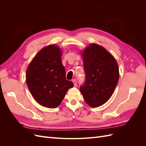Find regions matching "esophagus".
Masks as SVG:
<instances>
[{"instance_id": "esophagus-1", "label": "esophagus", "mask_w": 146, "mask_h": 146, "mask_svg": "<svg viewBox=\"0 0 146 146\" xmlns=\"http://www.w3.org/2000/svg\"><path fill=\"white\" fill-rule=\"evenodd\" d=\"M72 82L74 83V86H77V80H76V79H74V80H72Z\"/></svg>"}]
</instances>
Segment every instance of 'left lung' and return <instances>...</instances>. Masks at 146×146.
Here are the masks:
<instances>
[{"mask_svg": "<svg viewBox=\"0 0 146 146\" xmlns=\"http://www.w3.org/2000/svg\"><path fill=\"white\" fill-rule=\"evenodd\" d=\"M86 81L80 91L86 103L92 108L102 105L113 94L119 78L114 57L97 44L88 45L82 52Z\"/></svg>", "mask_w": 146, "mask_h": 146, "instance_id": "1", "label": "left lung"}]
</instances>
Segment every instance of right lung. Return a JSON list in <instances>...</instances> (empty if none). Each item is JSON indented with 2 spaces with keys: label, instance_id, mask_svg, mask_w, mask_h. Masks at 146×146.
I'll list each match as a JSON object with an SVG mask.
<instances>
[{
  "label": "right lung",
  "instance_id": "1",
  "mask_svg": "<svg viewBox=\"0 0 146 146\" xmlns=\"http://www.w3.org/2000/svg\"><path fill=\"white\" fill-rule=\"evenodd\" d=\"M62 50L55 44L42 48L35 56L26 71V83L35 100L43 107L55 108L74 86L66 79L61 62Z\"/></svg>",
  "mask_w": 146,
  "mask_h": 146
}]
</instances>
